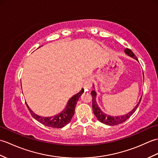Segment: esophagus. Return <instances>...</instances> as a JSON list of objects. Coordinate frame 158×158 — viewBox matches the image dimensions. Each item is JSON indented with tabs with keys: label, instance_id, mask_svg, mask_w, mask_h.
I'll use <instances>...</instances> for the list:
<instances>
[{
	"label": "esophagus",
	"instance_id": "1",
	"mask_svg": "<svg viewBox=\"0 0 158 158\" xmlns=\"http://www.w3.org/2000/svg\"><path fill=\"white\" fill-rule=\"evenodd\" d=\"M92 79L91 77H88V79L85 80L84 87L86 89H90L92 85Z\"/></svg>",
	"mask_w": 158,
	"mask_h": 158
}]
</instances>
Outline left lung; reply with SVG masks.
<instances>
[{
	"label": "left lung",
	"instance_id": "left-lung-1",
	"mask_svg": "<svg viewBox=\"0 0 158 158\" xmlns=\"http://www.w3.org/2000/svg\"><path fill=\"white\" fill-rule=\"evenodd\" d=\"M125 52L128 56L132 57V58H135L136 60H138V59L136 58V56L135 53L132 52V50H131L130 49L126 48L125 49ZM91 95L92 97V109H93L94 114L95 116L97 117V119H98L99 122L105 123V124H106V125H109V126L118 125V124L122 123L123 122H126V121L128 119L129 117H130V116L135 112L136 109L138 108V106L140 102V100H141V98H140L139 103L137 104L136 106L132 109V110H131L129 113H127V114H126V115H122V116L112 117V116L107 115H106V114L103 113L101 111V110L100 109V108L98 107V105H97L96 101V93L94 90H93V91L91 92Z\"/></svg>",
	"mask_w": 158,
	"mask_h": 158
}]
</instances>
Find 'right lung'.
Instances as JSON below:
<instances>
[{
	"mask_svg": "<svg viewBox=\"0 0 158 158\" xmlns=\"http://www.w3.org/2000/svg\"><path fill=\"white\" fill-rule=\"evenodd\" d=\"M83 92H84V89H82L78 94L73 96L69 100L64 110H62L61 113L58 114V115L51 117H44L36 115L34 112H32L31 110L27 104L26 103V105L27 106L32 116L36 120H37L39 122L46 126L54 127V128H60V127L65 126L66 124H68L70 122L72 117L73 116L74 113H75V109L77 100H79V98L81 96Z\"/></svg>",
	"mask_w": 158,
	"mask_h": 158,
	"instance_id": "add662e5",
	"label": "right lung"
}]
</instances>
